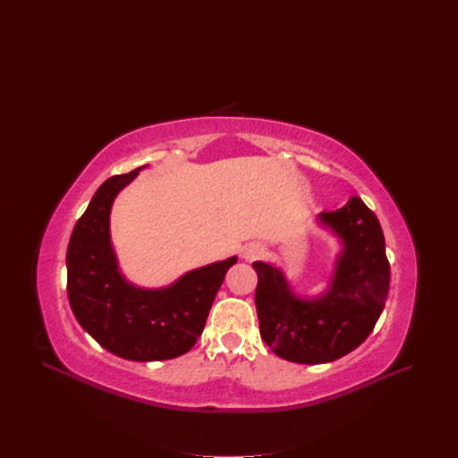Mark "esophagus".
<instances>
[{
    "label": "esophagus",
    "mask_w": 458,
    "mask_h": 458,
    "mask_svg": "<svg viewBox=\"0 0 458 458\" xmlns=\"http://www.w3.org/2000/svg\"><path fill=\"white\" fill-rule=\"evenodd\" d=\"M259 255H263V248H260V244H257V242H250L242 248V259H246V260H253Z\"/></svg>",
    "instance_id": "34e87169"
}]
</instances>
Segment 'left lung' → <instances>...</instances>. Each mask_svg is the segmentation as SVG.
<instances>
[{"mask_svg":"<svg viewBox=\"0 0 458 458\" xmlns=\"http://www.w3.org/2000/svg\"><path fill=\"white\" fill-rule=\"evenodd\" d=\"M341 239L328 292L295 295L284 274L255 260V306L263 341L276 355L299 364L332 362L360 346L373 332L389 290V263L377 216L359 198L317 216Z\"/></svg>","mask_w":458,"mask_h":458,"instance_id":"1","label":"left lung"}]
</instances>
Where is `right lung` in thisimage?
<instances>
[{"mask_svg": "<svg viewBox=\"0 0 458 458\" xmlns=\"http://www.w3.org/2000/svg\"><path fill=\"white\" fill-rule=\"evenodd\" d=\"M141 168L106 179L78 219L67 250V292L78 322L105 350L150 362L191 350L237 257L195 268L157 290L128 283L110 241V210L115 195Z\"/></svg>", "mask_w": 458, "mask_h": 458, "instance_id": "right-lung-1", "label": "right lung"}]
</instances>
